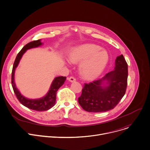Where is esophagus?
<instances>
[{"mask_svg":"<svg viewBox=\"0 0 150 150\" xmlns=\"http://www.w3.org/2000/svg\"><path fill=\"white\" fill-rule=\"evenodd\" d=\"M69 80L70 81V82H74V81H76V78H74V77H69Z\"/></svg>","mask_w":150,"mask_h":150,"instance_id":"obj_1","label":"esophagus"}]
</instances>
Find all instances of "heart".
<instances>
[{"instance_id":"b5f03b06","label":"heart","mask_w":150,"mask_h":150,"mask_svg":"<svg viewBox=\"0 0 150 150\" xmlns=\"http://www.w3.org/2000/svg\"><path fill=\"white\" fill-rule=\"evenodd\" d=\"M93 44H85L74 47L71 51L69 59L79 63L80 72L85 78L93 79L100 75L108 62L106 51Z\"/></svg>"}]
</instances>
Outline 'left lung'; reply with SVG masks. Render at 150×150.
Segmentation results:
<instances>
[{
	"label": "left lung",
	"instance_id": "1",
	"mask_svg": "<svg viewBox=\"0 0 150 150\" xmlns=\"http://www.w3.org/2000/svg\"><path fill=\"white\" fill-rule=\"evenodd\" d=\"M127 76V64L123 55H120L116 58L114 70L101 79L85 83L78 98L79 104L88 112H100L113 109L126 93ZM105 80L108 81L105 87L102 86Z\"/></svg>",
	"mask_w": 150,
	"mask_h": 150
}]
</instances>
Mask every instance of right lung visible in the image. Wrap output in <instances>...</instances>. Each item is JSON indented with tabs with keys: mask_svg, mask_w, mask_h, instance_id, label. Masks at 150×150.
Masks as SVG:
<instances>
[{
	"mask_svg": "<svg viewBox=\"0 0 150 150\" xmlns=\"http://www.w3.org/2000/svg\"><path fill=\"white\" fill-rule=\"evenodd\" d=\"M42 45V43L39 39L38 40L32 41L27 43L22 48L17 56H16L14 61L11 76V83L12 88L16 98H17L20 103L31 110L38 111H46L54 106L56 101L57 92L59 88L64 84L66 80V77L63 76H59L55 78L47 93L44 97L37 99H30L25 98L20 93L18 89L16 88L14 81V73L15 69L18 66L23 55L27 49L36 47Z\"/></svg>",
	"mask_w": 150,
	"mask_h": 150,
	"instance_id": "add662e5",
	"label": "right lung"
}]
</instances>
